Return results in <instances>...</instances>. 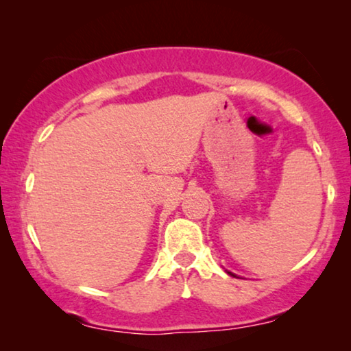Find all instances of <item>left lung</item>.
<instances>
[{"label":"left lung","mask_w":351,"mask_h":351,"mask_svg":"<svg viewBox=\"0 0 351 351\" xmlns=\"http://www.w3.org/2000/svg\"><path fill=\"white\" fill-rule=\"evenodd\" d=\"M225 271H227V270H225ZM227 273H228L230 276H237V275H234V273H232V271H227Z\"/></svg>","instance_id":"obj_1"}]
</instances>
